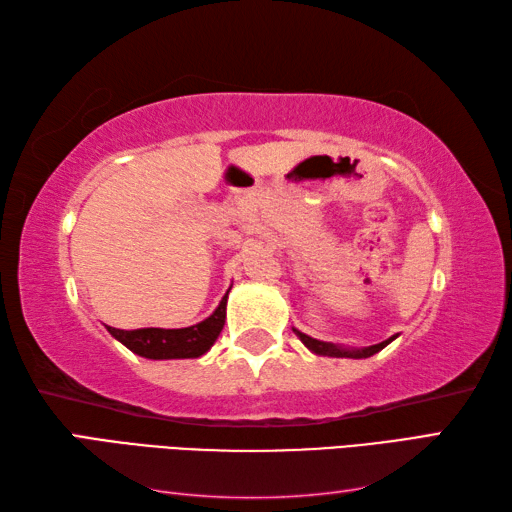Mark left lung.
<instances>
[{"label": "left lung", "mask_w": 512, "mask_h": 512, "mask_svg": "<svg viewBox=\"0 0 512 512\" xmlns=\"http://www.w3.org/2000/svg\"><path fill=\"white\" fill-rule=\"evenodd\" d=\"M292 332L299 336V341L306 345L312 354L332 356V358H369V356H374L376 352L383 350V347H387L394 339H398V334H394V336H389L387 341L376 343V345H369V347H347V345H339V343H328V341L312 339V336L299 332L297 328H292Z\"/></svg>", "instance_id": "8db88e82"}]
</instances>
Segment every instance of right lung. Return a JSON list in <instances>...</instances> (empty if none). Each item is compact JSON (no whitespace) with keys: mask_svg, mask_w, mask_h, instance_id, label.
Segmentation results:
<instances>
[{"mask_svg":"<svg viewBox=\"0 0 512 512\" xmlns=\"http://www.w3.org/2000/svg\"><path fill=\"white\" fill-rule=\"evenodd\" d=\"M228 292L222 297L220 306L213 310L211 317L180 330L165 328H143V330H118L107 325L118 343H123L134 354L151 358V361H171V358H200L213 347L226 321Z\"/></svg>","mask_w":512,"mask_h":512,"instance_id":"add662e5","label":"right lung"}]
</instances>
